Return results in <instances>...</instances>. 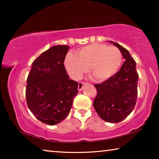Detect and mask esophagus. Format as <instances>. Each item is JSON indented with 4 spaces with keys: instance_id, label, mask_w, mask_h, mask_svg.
<instances>
[{
    "instance_id": "1",
    "label": "esophagus",
    "mask_w": 159,
    "mask_h": 159,
    "mask_svg": "<svg viewBox=\"0 0 159 159\" xmlns=\"http://www.w3.org/2000/svg\"><path fill=\"white\" fill-rule=\"evenodd\" d=\"M86 83H84V82H79V85H78V89H79V91L82 90L83 88V85H84Z\"/></svg>"
}]
</instances>
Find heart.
<instances>
[{
    "mask_svg": "<svg viewBox=\"0 0 159 159\" xmlns=\"http://www.w3.org/2000/svg\"><path fill=\"white\" fill-rule=\"evenodd\" d=\"M123 55L118 48L107 44L94 43L80 48L76 56L68 54L64 65L74 79L79 80L90 71L98 80H106L116 73L122 63Z\"/></svg>",
    "mask_w": 159,
    "mask_h": 159,
    "instance_id": "b5f03b06",
    "label": "heart"
}]
</instances>
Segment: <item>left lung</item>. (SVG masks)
<instances>
[{"mask_svg": "<svg viewBox=\"0 0 159 159\" xmlns=\"http://www.w3.org/2000/svg\"><path fill=\"white\" fill-rule=\"evenodd\" d=\"M122 53L125 61L110 79L95 84L97 96L93 107L102 120L109 123L122 121L133 111L138 98V74L130 52L121 45L110 41Z\"/></svg>", "mask_w": 159, "mask_h": 159, "instance_id": "obj_1", "label": "left lung"}]
</instances>
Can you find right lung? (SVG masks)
<instances>
[{"instance_id": "1", "label": "right lung", "mask_w": 159, "mask_h": 159, "mask_svg": "<svg viewBox=\"0 0 159 159\" xmlns=\"http://www.w3.org/2000/svg\"><path fill=\"white\" fill-rule=\"evenodd\" d=\"M68 45L51 47L32 63L27 78L29 109L40 121L53 125L68 116L79 83L69 79L64 65Z\"/></svg>"}]
</instances>
